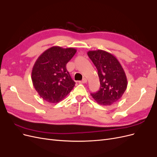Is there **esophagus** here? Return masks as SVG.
I'll use <instances>...</instances> for the list:
<instances>
[{"label":"esophagus","mask_w":157,"mask_h":157,"mask_svg":"<svg viewBox=\"0 0 157 157\" xmlns=\"http://www.w3.org/2000/svg\"><path fill=\"white\" fill-rule=\"evenodd\" d=\"M86 82H87V79L86 78H84L81 81H79V83H82V84H84V83H86Z\"/></svg>","instance_id":"esophagus-1"}]
</instances>
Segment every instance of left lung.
I'll return each mask as SVG.
<instances>
[{"label":"left lung","mask_w":157,"mask_h":157,"mask_svg":"<svg viewBox=\"0 0 157 157\" xmlns=\"http://www.w3.org/2000/svg\"><path fill=\"white\" fill-rule=\"evenodd\" d=\"M88 56L98 70L100 88L91 94L99 105L110 106L124 93L128 82L124 69L111 54L102 50L88 52Z\"/></svg>","instance_id":"obj_1"}]
</instances>
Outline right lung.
Masks as SVG:
<instances>
[{
  "mask_svg": "<svg viewBox=\"0 0 157 157\" xmlns=\"http://www.w3.org/2000/svg\"><path fill=\"white\" fill-rule=\"evenodd\" d=\"M77 50L53 46L44 52L33 66L31 78L36 91L44 100L58 103L73 90L75 82L66 65Z\"/></svg>",
  "mask_w": 157,
  "mask_h": 157,
  "instance_id": "obj_1",
  "label": "right lung"
}]
</instances>
